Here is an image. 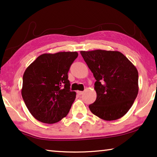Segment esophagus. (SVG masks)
I'll return each mask as SVG.
<instances>
[{"instance_id":"34e87169","label":"esophagus","mask_w":157,"mask_h":157,"mask_svg":"<svg viewBox=\"0 0 157 157\" xmlns=\"http://www.w3.org/2000/svg\"><path fill=\"white\" fill-rule=\"evenodd\" d=\"M77 94H78V95H82L83 94L82 91H77Z\"/></svg>"}]
</instances>
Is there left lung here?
<instances>
[{
	"label": "left lung",
	"instance_id": "8db88e82",
	"mask_svg": "<svg viewBox=\"0 0 157 157\" xmlns=\"http://www.w3.org/2000/svg\"><path fill=\"white\" fill-rule=\"evenodd\" d=\"M97 81V99L91 112L105 121L121 118L132 106L138 94V72L119 51H80Z\"/></svg>",
	"mask_w": 157,
	"mask_h": 157
}]
</instances>
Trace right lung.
Instances as JSON below:
<instances>
[{
  "mask_svg": "<svg viewBox=\"0 0 157 157\" xmlns=\"http://www.w3.org/2000/svg\"><path fill=\"white\" fill-rule=\"evenodd\" d=\"M78 56L76 51L44 53L25 70L22 97L36 120L52 124L67 115L76 97L67 72Z\"/></svg>",
  "mask_w": 157,
  "mask_h": 157,
  "instance_id": "add662e5",
  "label": "right lung"
}]
</instances>
